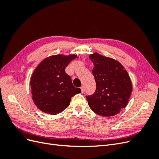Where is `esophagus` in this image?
Segmentation results:
<instances>
[{
    "instance_id": "esophagus-1",
    "label": "esophagus",
    "mask_w": 159,
    "mask_h": 159,
    "mask_svg": "<svg viewBox=\"0 0 159 159\" xmlns=\"http://www.w3.org/2000/svg\"><path fill=\"white\" fill-rule=\"evenodd\" d=\"M81 93H84L85 92V88H84V86H81Z\"/></svg>"
}]
</instances>
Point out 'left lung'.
Returning a JSON list of instances; mask_svg holds the SVG:
<instances>
[{
  "mask_svg": "<svg viewBox=\"0 0 159 159\" xmlns=\"http://www.w3.org/2000/svg\"><path fill=\"white\" fill-rule=\"evenodd\" d=\"M89 57L94 64L92 74L96 82L94 94L86 97L89 106L102 117L114 116L127 105L133 91L131 78L116 60L98 52Z\"/></svg>",
  "mask_w": 159,
  "mask_h": 159,
  "instance_id": "left-lung-1",
  "label": "left lung"
}]
</instances>
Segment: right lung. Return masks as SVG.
<instances>
[{
	"label": "right lung",
	"mask_w": 159,
	"mask_h": 159,
	"mask_svg": "<svg viewBox=\"0 0 159 159\" xmlns=\"http://www.w3.org/2000/svg\"><path fill=\"white\" fill-rule=\"evenodd\" d=\"M75 54H57L43 60L30 78L34 103L42 112L56 115L69 106L71 97L81 93L72 84L65 68L75 59Z\"/></svg>",
	"instance_id": "add662e5"
}]
</instances>
